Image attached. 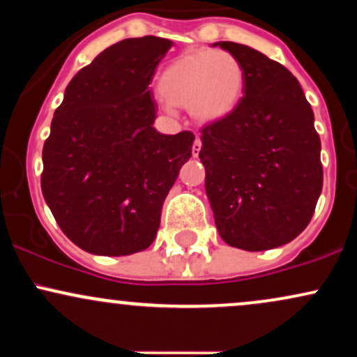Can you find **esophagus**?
I'll return each instance as SVG.
<instances>
[{
  "instance_id": "34e87169",
  "label": "esophagus",
  "mask_w": 357,
  "mask_h": 357,
  "mask_svg": "<svg viewBox=\"0 0 357 357\" xmlns=\"http://www.w3.org/2000/svg\"><path fill=\"white\" fill-rule=\"evenodd\" d=\"M199 151H202V139H199V136H196L195 142H192V158H198Z\"/></svg>"
}]
</instances>
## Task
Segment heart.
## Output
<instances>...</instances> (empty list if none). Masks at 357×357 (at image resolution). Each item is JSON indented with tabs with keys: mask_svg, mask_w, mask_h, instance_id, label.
Listing matches in <instances>:
<instances>
[{
	"mask_svg": "<svg viewBox=\"0 0 357 357\" xmlns=\"http://www.w3.org/2000/svg\"><path fill=\"white\" fill-rule=\"evenodd\" d=\"M240 60L225 50H192L178 56L159 77V92L171 105L190 107L199 122L227 119L243 96Z\"/></svg>",
	"mask_w": 357,
	"mask_h": 357,
	"instance_id": "b5f03b06",
	"label": "heart"
}]
</instances>
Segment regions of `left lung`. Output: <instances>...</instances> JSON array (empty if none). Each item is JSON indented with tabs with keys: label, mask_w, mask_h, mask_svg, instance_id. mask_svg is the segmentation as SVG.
<instances>
[{
	"label": "left lung",
	"mask_w": 357,
	"mask_h": 357,
	"mask_svg": "<svg viewBox=\"0 0 357 357\" xmlns=\"http://www.w3.org/2000/svg\"><path fill=\"white\" fill-rule=\"evenodd\" d=\"M243 99L202 129V159L216 228L230 247L261 252L301 235L322 191L321 139L301 84L284 65L233 42Z\"/></svg>",
	"instance_id": "obj_1"
}]
</instances>
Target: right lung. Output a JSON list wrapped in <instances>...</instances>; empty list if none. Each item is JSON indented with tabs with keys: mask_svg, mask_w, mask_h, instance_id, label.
I'll list each match as a JSON object with an SVG mask.
<instances>
[{
	"mask_svg": "<svg viewBox=\"0 0 357 357\" xmlns=\"http://www.w3.org/2000/svg\"><path fill=\"white\" fill-rule=\"evenodd\" d=\"M173 42L126 38L99 53L65 89L43 146L42 192L61 231L93 255L153 243L161 210L195 134L154 129L149 84Z\"/></svg>",
	"mask_w": 357,
	"mask_h": 357,
	"instance_id": "add662e5",
	"label": "right lung"
}]
</instances>
